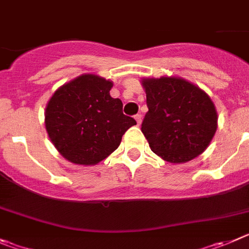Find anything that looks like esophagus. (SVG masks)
Listing matches in <instances>:
<instances>
[{"instance_id": "1", "label": "esophagus", "mask_w": 249, "mask_h": 249, "mask_svg": "<svg viewBox=\"0 0 249 249\" xmlns=\"http://www.w3.org/2000/svg\"><path fill=\"white\" fill-rule=\"evenodd\" d=\"M134 118H136L138 126H141V123H142V115H136L134 116Z\"/></svg>"}]
</instances>
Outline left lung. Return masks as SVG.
<instances>
[{
  "instance_id": "left-lung-1",
  "label": "left lung",
  "mask_w": 249,
  "mask_h": 249,
  "mask_svg": "<svg viewBox=\"0 0 249 249\" xmlns=\"http://www.w3.org/2000/svg\"><path fill=\"white\" fill-rule=\"evenodd\" d=\"M148 112L142 132L157 156L173 164L205 152L217 129L215 104L202 89L179 76L143 77Z\"/></svg>"
}]
</instances>
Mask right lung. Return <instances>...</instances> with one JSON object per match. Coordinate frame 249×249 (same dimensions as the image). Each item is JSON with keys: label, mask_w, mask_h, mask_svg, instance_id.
Wrapping results in <instances>:
<instances>
[{"label": "right lung", "mask_w": 249, "mask_h": 249, "mask_svg": "<svg viewBox=\"0 0 249 249\" xmlns=\"http://www.w3.org/2000/svg\"><path fill=\"white\" fill-rule=\"evenodd\" d=\"M113 83L83 74L61 85L45 107V129L67 160L96 165L115 152L136 120L123 115L122 101L109 95Z\"/></svg>", "instance_id": "1"}]
</instances>
